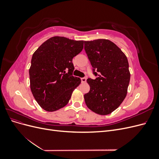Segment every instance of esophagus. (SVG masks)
Listing matches in <instances>:
<instances>
[{
  "label": "esophagus",
  "mask_w": 159,
  "mask_h": 159,
  "mask_svg": "<svg viewBox=\"0 0 159 159\" xmlns=\"http://www.w3.org/2000/svg\"><path fill=\"white\" fill-rule=\"evenodd\" d=\"M81 82L85 83V82H86V80H87V78H81Z\"/></svg>",
  "instance_id": "esophagus-1"
}]
</instances>
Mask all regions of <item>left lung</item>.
<instances>
[{"label":"left lung","instance_id":"1","mask_svg":"<svg viewBox=\"0 0 159 159\" xmlns=\"http://www.w3.org/2000/svg\"><path fill=\"white\" fill-rule=\"evenodd\" d=\"M84 50L92 66L95 80L88 78L90 90L85 102L99 115L113 112L125 98L130 81L126 56L113 42L98 39L84 42Z\"/></svg>","mask_w":159,"mask_h":159}]
</instances>
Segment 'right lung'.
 <instances>
[{"instance_id": "right-lung-1", "label": "right lung", "mask_w": 159, "mask_h": 159, "mask_svg": "<svg viewBox=\"0 0 159 159\" xmlns=\"http://www.w3.org/2000/svg\"><path fill=\"white\" fill-rule=\"evenodd\" d=\"M84 41L61 36L47 40L34 53L29 70L30 89L37 103L47 111L68 104L81 79L73 76L72 59L84 48Z\"/></svg>"}]
</instances>
